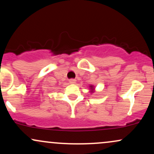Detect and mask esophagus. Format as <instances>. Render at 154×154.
Here are the masks:
<instances>
[{"label": "esophagus", "instance_id": "esophagus-1", "mask_svg": "<svg viewBox=\"0 0 154 154\" xmlns=\"http://www.w3.org/2000/svg\"><path fill=\"white\" fill-rule=\"evenodd\" d=\"M69 83H71V84H75L76 82V79H70L69 80Z\"/></svg>", "mask_w": 154, "mask_h": 154}]
</instances>
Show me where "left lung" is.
<instances>
[{"mask_svg": "<svg viewBox=\"0 0 154 154\" xmlns=\"http://www.w3.org/2000/svg\"><path fill=\"white\" fill-rule=\"evenodd\" d=\"M91 89H92V88H93V87H92V86H91Z\"/></svg>", "mask_w": 154, "mask_h": 154, "instance_id": "1", "label": "left lung"}]
</instances>
